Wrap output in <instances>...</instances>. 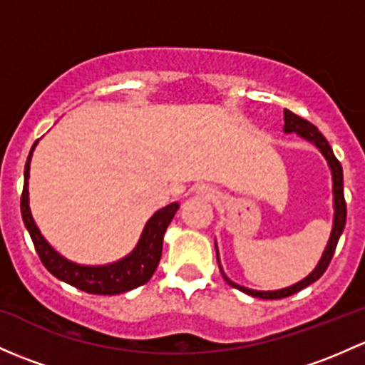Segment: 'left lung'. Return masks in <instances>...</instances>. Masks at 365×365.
Returning a JSON list of instances; mask_svg holds the SVG:
<instances>
[{
    "label": "left lung",
    "instance_id": "8db88e82",
    "mask_svg": "<svg viewBox=\"0 0 365 365\" xmlns=\"http://www.w3.org/2000/svg\"><path fill=\"white\" fill-rule=\"evenodd\" d=\"M283 129H285V133H297L301 138L312 141V143L317 145L318 150L324 153L325 159H327L329 166H331V170H332V182H334V185H332V189H334V225H332L331 240H329L327 248H325V252H324V255H322L318 266L314 267V271L312 274L306 276L302 282L295 283V285H292V287H287V289H282V290H274V292H259V290L247 289V287H241V285H237V283L231 282V279L224 274V271L220 269L222 276H224V279L229 283V285L234 287V289L241 290V292L252 295V297H260V299L289 297V295L299 292V290L306 289V287L312 285L313 282H317V279L325 273V269L329 267V264H331L332 255H334L336 247H337V241H339L341 232H343L344 224H346V201H344V192H343V168H341L339 160L336 159V155H334V152H332L329 141L325 140L324 134L318 131L312 122H308L306 118L299 117V115L290 112V110H285V128Z\"/></svg>",
    "mask_w": 365,
    "mask_h": 365
}]
</instances>
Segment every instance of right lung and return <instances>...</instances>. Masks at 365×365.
Returning a JSON list of instances; mask_svg holds the SVG:
<instances>
[{
    "label": "right lung",
    "mask_w": 365,
    "mask_h": 365,
    "mask_svg": "<svg viewBox=\"0 0 365 365\" xmlns=\"http://www.w3.org/2000/svg\"><path fill=\"white\" fill-rule=\"evenodd\" d=\"M38 140L34 141L31 148L28 160L24 168V189L21 195V212L22 220H24L26 229L29 231L31 240H33L34 248H36L38 257L43 262L56 278L70 283L78 290L87 294L98 295H115L124 294L128 290L136 289V287L145 285L152 274L155 273L159 266L160 255H163V237L170 225L171 218L175 217L178 210V202H171L166 208L159 210L150 220L145 225L143 234L140 237L138 247L125 259L118 262L110 264V266H80V264L70 262L64 257H61L51 245L45 241L34 224L33 217L29 212V192H28V178H29V163L33 155L34 147Z\"/></svg>",
    "instance_id": "right-lung-1"
}]
</instances>
